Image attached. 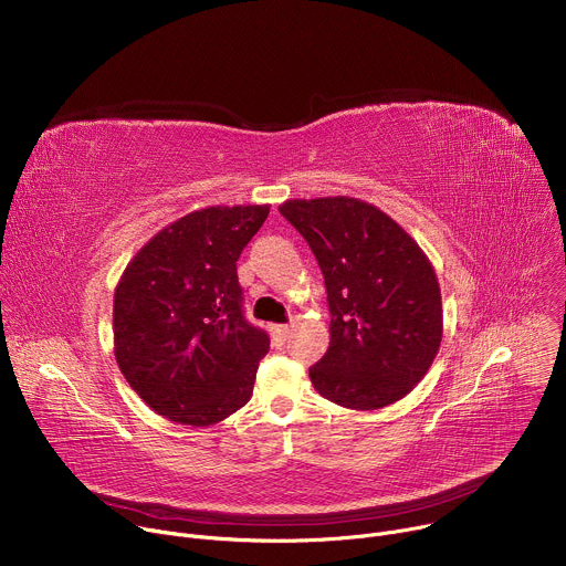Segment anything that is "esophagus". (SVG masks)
Instances as JSON below:
<instances>
[{
  "mask_svg": "<svg viewBox=\"0 0 566 566\" xmlns=\"http://www.w3.org/2000/svg\"><path fill=\"white\" fill-rule=\"evenodd\" d=\"M271 334H273V343H275V345H284V343L289 340L291 327H289V325H275Z\"/></svg>",
  "mask_w": 566,
  "mask_h": 566,
  "instance_id": "obj_1",
  "label": "esophagus"
}]
</instances>
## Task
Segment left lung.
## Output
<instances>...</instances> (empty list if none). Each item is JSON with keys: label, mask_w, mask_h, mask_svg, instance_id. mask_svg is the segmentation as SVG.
<instances>
[{"label": "left lung", "mask_w": 566, "mask_h": 566, "mask_svg": "<svg viewBox=\"0 0 566 566\" xmlns=\"http://www.w3.org/2000/svg\"><path fill=\"white\" fill-rule=\"evenodd\" d=\"M280 212L325 275L329 349L308 369L319 396L380 410L428 374L443 336L441 289L415 237L354 197L289 199Z\"/></svg>", "instance_id": "left-lung-1"}]
</instances>
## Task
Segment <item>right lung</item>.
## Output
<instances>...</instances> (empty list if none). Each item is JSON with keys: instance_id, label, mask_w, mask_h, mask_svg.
Wrapping results in <instances>:
<instances>
[{"instance_id": "right-lung-1", "label": "right lung", "mask_w": 566, "mask_h": 566, "mask_svg": "<svg viewBox=\"0 0 566 566\" xmlns=\"http://www.w3.org/2000/svg\"><path fill=\"white\" fill-rule=\"evenodd\" d=\"M271 206H208L158 230L114 293V356L175 423L208 428L253 396L269 336L241 313L237 260Z\"/></svg>"}]
</instances>
